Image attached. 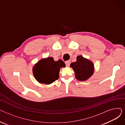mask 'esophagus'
I'll list each match as a JSON object with an SVG mask.
<instances>
[{
  "label": "esophagus",
  "instance_id": "34e87169",
  "mask_svg": "<svg viewBox=\"0 0 125 125\" xmlns=\"http://www.w3.org/2000/svg\"><path fill=\"white\" fill-rule=\"evenodd\" d=\"M70 61H67L65 62V64H66V66L67 67H69L70 66Z\"/></svg>",
  "mask_w": 125,
  "mask_h": 125
}]
</instances>
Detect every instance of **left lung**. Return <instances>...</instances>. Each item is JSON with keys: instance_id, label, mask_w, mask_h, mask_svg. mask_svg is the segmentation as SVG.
<instances>
[{"instance_id": "8db88e82", "label": "left lung", "mask_w": 125, "mask_h": 125, "mask_svg": "<svg viewBox=\"0 0 125 125\" xmlns=\"http://www.w3.org/2000/svg\"><path fill=\"white\" fill-rule=\"evenodd\" d=\"M76 61L72 63L70 66L73 68L76 79L80 81H86L94 73L92 62L82 56H77Z\"/></svg>"}]
</instances>
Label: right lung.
<instances>
[{
	"mask_svg": "<svg viewBox=\"0 0 125 125\" xmlns=\"http://www.w3.org/2000/svg\"><path fill=\"white\" fill-rule=\"evenodd\" d=\"M65 64L61 60L54 61L52 57L43 59L39 61L33 68V73L36 80L39 83L50 84L59 77V71Z\"/></svg>",
	"mask_w": 125,
	"mask_h": 125,
	"instance_id": "1",
	"label": "right lung"
}]
</instances>
